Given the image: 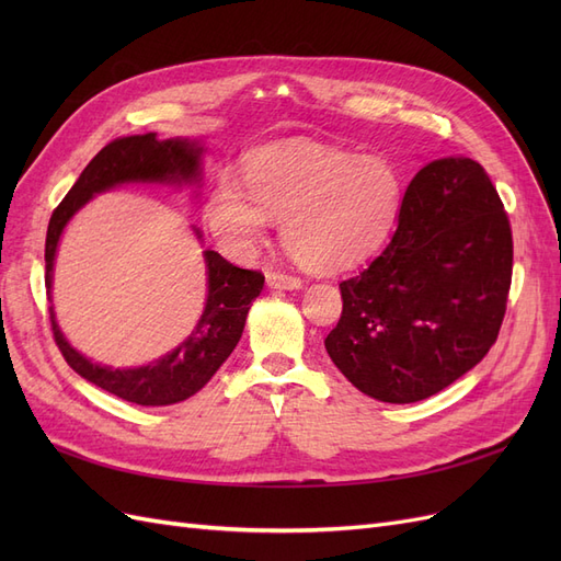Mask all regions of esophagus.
<instances>
[{"instance_id": "esophagus-1", "label": "esophagus", "mask_w": 561, "mask_h": 561, "mask_svg": "<svg viewBox=\"0 0 561 561\" xmlns=\"http://www.w3.org/2000/svg\"><path fill=\"white\" fill-rule=\"evenodd\" d=\"M266 285L271 287V290H299L301 280L297 276L280 274V271H268Z\"/></svg>"}]
</instances>
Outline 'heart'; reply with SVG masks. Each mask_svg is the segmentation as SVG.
<instances>
[{
    "instance_id": "b5f03b06",
    "label": "heart",
    "mask_w": 561,
    "mask_h": 561,
    "mask_svg": "<svg viewBox=\"0 0 561 561\" xmlns=\"http://www.w3.org/2000/svg\"><path fill=\"white\" fill-rule=\"evenodd\" d=\"M245 184L225 173L208 196L206 222L219 250L245 262L271 219H280L287 252L318 274L369 257L402 206V182L388 161L318 145L257 151L245 163Z\"/></svg>"
}]
</instances>
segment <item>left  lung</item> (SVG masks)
<instances>
[{
    "instance_id": "obj_1",
    "label": "left lung",
    "mask_w": 561,
    "mask_h": 561,
    "mask_svg": "<svg viewBox=\"0 0 561 561\" xmlns=\"http://www.w3.org/2000/svg\"><path fill=\"white\" fill-rule=\"evenodd\" d=\"M511 278L513 231L484 168L435 159L407 186L383 252L339 283L344 309L325 348L365 396L426 400L496 342Z\"/></svg>"
}]
</instances>
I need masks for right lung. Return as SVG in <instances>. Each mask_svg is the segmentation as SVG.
Returning <instances> with one entry per match:
<instances>
[{
  "instance_id": "add662e5",
  "label": "right lung",
  "mask_w": 561,
  "mask_h": 561,
  "mask_svg": "<svg viewBox=\"0 0 561 561\" xmlns=\"http://www.w3.org/2000/svg\"><path fill=\"white\" fill-rule=\"evenodd\" d=\"M203 151L206 149L198 140H159L157 133L118 138L100 149L50 215L44 252L46 295L50 297V287H54V264L60 236L67 222L95 194L110 192L122 184L198 186L203 180ZM194 233L196 239H201L198 229H194ZM203 260H206L208 295L198 322L182 344L149 365L110 367L91 363L87 355L67 342L56 322L54 304H50V325H54L56 344L67 365L79 377L107 390V393L142 407L175 404L198 393L239 344L250 304L260 297L264 287V276L260 271L233 266L215 250H203Z\"/></svg>"
}]
</instances>
